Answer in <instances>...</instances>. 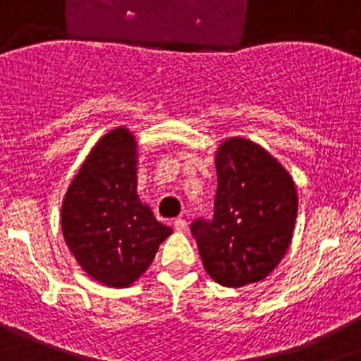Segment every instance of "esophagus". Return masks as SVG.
Listing matches in <instances>:
<instances>
[{
  "instance_id": "obj_1",
  "label": "esophagus",
  "mask_w": 361,
  "mask_h": 361,
  "mask_svg": "<svg viewBox=\"0 0 361 361\" xmlns=\"http://www.w3.org/2000/svg\"><path fill=\"white\" fill-rule=\"evenodd\" d=\"M173 225H174V228L178 230V232H183V230L187 228V221H185L183 217H176V219L173 221Z\"/></svg>"
}]
</instances>
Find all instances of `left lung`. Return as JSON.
<instances>
[{
    "label": "left lung",
    "instance_id": "8db88e82",
    "mask_svg": "<svg viewBox=\"0 0 361 361\" xmlns=\"http://www.w3.org/2000/svg\"><path fill=\"white\" fill-rule=\"evenodd\" d=\"M216 171L214 216L190 225L204 269L230 288L262 281L293 237V180L269 152L245 138L223 142Z\"/></svg>",
    "mask_w": 361,
    "mask_h": 361
}]
</instances>
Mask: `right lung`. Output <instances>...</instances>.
I'll return each mask as SVG.
<instances>
[{"mask_svg": "<svg viewBox=\"0 0 361 361\" xmlns=\"http://www.w3.org/2000/svg\"><path fill=\"white\" fill-rule=\"evenodd\" d=\"M68 248L90 277L126 288L144 274L173 230L136 194V142L113 129L87 154L63 201Z\"/></svg>", "mask_w": 361, "mask_h": 361, "instance_id": "add662e5", "label": "right lung"}]
</instances>
